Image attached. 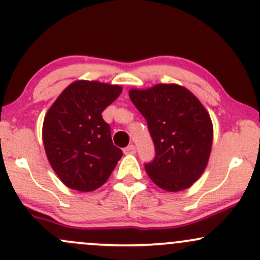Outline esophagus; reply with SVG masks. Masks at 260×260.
Here are the masks:
<instances>
[{
    "instance_id": "34e87169",
    "label": "esophagus",
    "mask_w": 260,
    "mask_h": 260,
    "mask_svg": "<svg viewBox=\"0 0 260 260\" xmlns=\"http://www.w3.org/2000/svg\"><path fill=\"white\" fill-rule=\"evenodd\" d=\"M123 153L127 154V155H132V154H136V147L133 144L128 145L123 149Z\"/></svg>"
}]
</instances>
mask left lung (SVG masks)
Returning a JSON list of instances; mask_svg holds the SVG:
<instances>
[{
	"mask_svg": "<svg viewBox=\"0 0 260 260\" xmlns=\"http://www.w3.org/2000/svg\"><path fill=\"white\" fill-rule=\"evenodd\" d=\"M129 99L147 119L155 158L144 165L156 186L189 189L206 169L213 141L209 112L191 91L176 84L129 90Z\"/></svg>",
	"mask_w": 260,
	"mask_h": 260,
	"instance_id": "1",
	"label": "left lung"
}]
</instances>
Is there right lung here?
<instances>
[{
  "mask_svg": "<svg viewBox=\"0 0 260 260\" xmlns=\"http://www.w3.org/2000/svg\"><path fill=\"white\" fill-rule=\"evenodd\" d=\"M122 92L119 85L78 80L59 95L43 122V144L64 185L88 192L107 181L122 156L101 113Z\"/></svg>",
  "mask_w": 260,
  "mask_h": 260,
  "instance_id": "obj_1",
  "label": "right lung"
}]
</instances>
